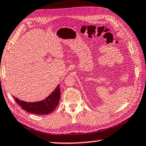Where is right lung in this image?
I'll list each match as a JSON object with an SVG mask.
<instances>
[{"mask_svg":"<svg viewBox=\"0 0 146 146\" xmlns=\"http://www.w3.org/2000/svg\"><path fill=\"white\" fill-rule=\"evenodd\" d=\"M60 96H61V91H60L59 85H58L51 94L46 99L41 101L28 102L19 100L14 96V99L19 106L23 110L27 111V112L35 115H45L52 113L56 109L59 104Z\"/></svg>","mask_w":146,"mask_h":146,"instance_id":"add662e5","label":"right lung"}]
</instances>
